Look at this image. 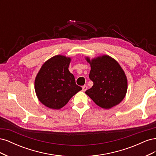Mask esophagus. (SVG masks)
Masks as SVG:
<instances>
[{
	"instance_id": "1",
	"label": "esophagus",
	"mask_w": 156,
	"mask_h": 156,
	"mask_svg": "<svg viewBox=\"0 0 156 156\" xmlns=\"http://www.w3.org/2000/svg\"><path fill=\"white\" fill-rule=\"evenodd\" d=\"M87 88H88V87H87V86L84 85V86L83 87V91H86L87 90Z\"/></svg>"
}]
</instances>
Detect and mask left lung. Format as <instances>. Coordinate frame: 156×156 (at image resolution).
I'll list each match as a JSON object with an SVG mask.
<instances>
[{
    "mask_svg": "<svg viewBox=\"0 0 156 156\" xmlns=\"http://www.w3.org/2000/svg\"><path fill=\"white\" fill-rule=\"evenodd\" d=\"M90 65L89 77L94 84L85 92L96 104L108 109L124 100L127 90V79L119 63L110 56L103 55L85 58Z\"/></svg>",
    "mask_w": 156,
    "mask_h": 156,
    "instance_id": "obj_1",
    "label": "left lung"
}]
</instances>
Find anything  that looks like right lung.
Here are the masks:
<instances>
[{
	"mask_svg": "<svg viewBox=\"0 0 156 156\" xmlns=\"http://www.w3.org/2000/svg\"><path fill=\"white\" fill-rule=\"evenodd\" d=\"M71 58L56 55L45 62L36 75L34 88L42 104L52 109H60L82 88L75 83L68 69Z\"/></svg>",
	"mask_w": 156,
	"mask_h": 156,
	"instance_id": "1",
	"label": "right lung"
}]
</instances>
